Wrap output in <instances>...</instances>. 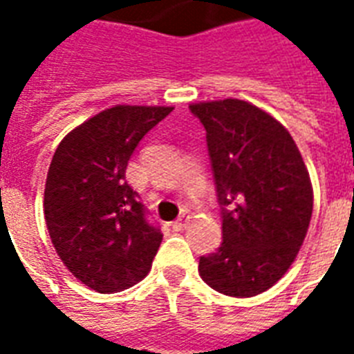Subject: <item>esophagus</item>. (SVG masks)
I'll return each instance as SVG.
<instances>
[{
  "label": "esophagus",
  "instance_id": "34e87169",
  "mask_svg": "<svg viewBox=\"0 0 354 354\" xmlns=\"http://www.w3.org/2000/svg\"><path fill=\"white\" fill-rule=\"evenodd\" d=\"M185 224H187V218H183V216H180L178 221L172 222V230H176V232H180V230H183V227H185Z\"/></svg>",
  "mask_w": 354,
  "mask_h": 354
}]
</instances>
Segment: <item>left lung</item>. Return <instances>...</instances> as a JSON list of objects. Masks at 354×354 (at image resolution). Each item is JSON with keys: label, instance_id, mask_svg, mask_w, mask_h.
Returning a JSON list of instances; mask_svg holds the SVG:
<instances>
[{"label": "left lung", "instance_id": "left-lung-1", "mask_svg": "<svg viewBox=\"0 0 354 354\" xmlns=\"http://www.w3.org/2000/svg\"><path fill=\"white\" fill-rule=\"evenodd\" d=\"M205 143L222 215V244L200 257L202 279L221 294L268 290L294 263L313 216V187L279 121L239 99L189 106Z\"/></svg>", "mask_w": 354, "mask_h": 354}]
</instances>
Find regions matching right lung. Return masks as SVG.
<instances>
[{"mask_svg": "<svg viewBox=\"0 0 354 354\" xmlns=\"http://www.w3.org/2000/svg\"><path fill=\"white\" fill-rule=\"evenodd\" d=\"M171 112L108 108L55 150L44 193L47 230L58 257L91 290H124L149 274L163 235L124 174L139 141Z\"/></svg>", "mask_w": 354, "mask_h": 354, "instance_id": "obj_1", "label": "right lung"}]
</instances>
